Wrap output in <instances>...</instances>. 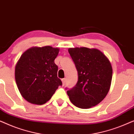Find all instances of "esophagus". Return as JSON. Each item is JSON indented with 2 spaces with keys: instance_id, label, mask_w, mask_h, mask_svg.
<instances>
[{
  "instance_id": "esophagus-1",
  "label": "esophagus",
  "mask_w": 134,
  "mask_h": 134,
  "mask_svg": "<svg viewBox=\"0 0 134 134\" xmlns=\"http://www.w3.org/2000/svg\"><path fill=\"white\" fill-rule=\"evenodd\" d=\"M62 83H63V85H65V83H66V79L65 78L62 79Z\"/></svg>"
}]
</instances>
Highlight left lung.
<instances>
[{"label":"left lung","mask_w":134,"mask_h":134,"mask_svg":"<svg viewBox=\"0 0 134 134\" xmlns=\"http://www.w3.org/2000/svg\"><path fill=\"white\" fill-rule=\"evenodd\" d=\"M68 52L78 74L76 85L67 91L69 99L81 109L98 105L110 87L112 68L109 60L98 49L76 47L69 49Z\"/></svg>","instance_id":"left-lung-1"}]
</instances>
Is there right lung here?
<instances>
[{
    "label": "right lung",
    "mask_w": 134,
    "mask_h": 134,
    "mask_svg": "<svg viewBox=\"0 0 134 134\" xmlns=\"http://www.w3.org/2000/svg\"><path fill=\"white\" fill-rule=\"evenodd\" d=\"M58 52V48L51 46L32 47L20 57L15 67V79L21 95L28 102L44 104L62 85L54 62Z\"/></svg>",
    "instance_id": "1"
}]
</instances>
